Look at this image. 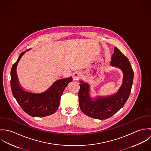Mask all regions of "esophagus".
Listing matches in <instances>:
<instances>
[{
	"instance_id": "esophagus-1",
	"label": "esophagus",
	"mask_w": 151,
	"mask_h": 151,
	"mask_svg": "<svg viewBox=\"0 0 151 151\" xmlns=\"http://www.w3.org/2000/svg\"><path fill=\"white\" fill-rule=\"evenodd\" d=\"M81 76V74L80 72H76L73 74V78L74 81H77L78 80Z\"/></svg>"
}]
</instances>
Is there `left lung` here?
<instances>
[{
  "label": "left lung",
  "mask_w": 151,
  "mask_h": 151,
  "mask_svg": "<svg viewBox=\"0 0 151 151\" xmlns=\"http://www.w3.org/2000/svg\"><path fill=\"white\" fill-rule=\"evenodd\" d=\"M110 65L119 68L123 74L122 86L116 93L92 98L90 85L80 80L78 98L80 109L86 116L96 119L105 120L114 115L123 107L131 92L134 72L129 59L116 47L114 48Z\"/></svg>",
  "instance_id": "8db88e82"
}]
</instances>
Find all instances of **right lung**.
Listing matches in <instances>:
<instances>
[{"mask_svg": "<svg viewBox=\"0 0 151 151\" xmlns=\"http://www.w3.org/2000/svg\"><path fill=\"white\" fill-rule=\"evenodd\" d=\"M22 52L11 70L10 85L13 95L22 110L32 117H41L53 114L59 106L60 98L66 86L73 81L71 77L55 81L45 91L33 93L25 91L20 85L17 66L25 52Z\"/></svg>", "mask_w": 151, "mask_h": 151, "instance_id": "right-lung-1", "label": "right lung"}]
</instances>
